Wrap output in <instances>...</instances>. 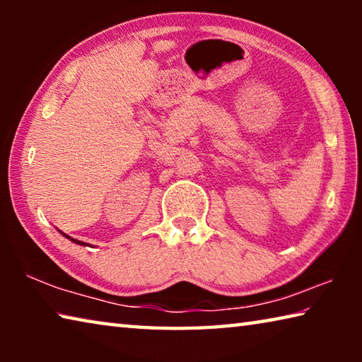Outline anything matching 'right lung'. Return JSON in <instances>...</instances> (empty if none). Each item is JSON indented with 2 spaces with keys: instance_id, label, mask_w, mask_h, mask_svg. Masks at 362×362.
Segmentation results:
<instances>
[{
  "instance_id": "right-lung-1",
  "label": "right lung",
  "mask_w": 362,
  "mask_h": 362,
  "mask_svg": "<svg viewBox=\"0 0 362 362\" xmlns=\"http://www.w3.org/2000/svg\"><path fill=\"white\" fill-rule=\"evenodd\" d=\"M64 235H65V233H64ZM66 236V235H65ZM66 238H70V236H66ZM70 240L73 241V243H76V244H86V243H83V241H78V240H73V238H70Z\"/></svg>"
}]
</instances>
